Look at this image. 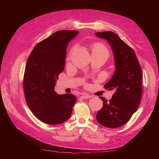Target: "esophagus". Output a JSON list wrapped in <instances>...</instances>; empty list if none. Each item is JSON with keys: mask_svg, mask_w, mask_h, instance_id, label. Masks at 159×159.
<instances>
[{"mask_svg": "<svg viewBox=\"0 0 159 159\" xmlns=\"http://www.w3.org/2000/svg\"><path fill=\"white\" fill-rule=\"evenodd\" d=\"M81 97L83 99H89L91 98V96L88 93H82L81 94Z\"/></svg>", "mask_w": 159, "mask_h": 159, "instance_id": "34e87169", "label": "esophagus"}]
</instances>
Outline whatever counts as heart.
Returning <instances> with one entry per match:
<instances>
[{"instance_id": "obj_1", "label": "heart", "mask_w": 159, "mask_h": 159, "mask_svg": "<svg viewBox=\"0 0 159 159\" xmlns=\"http://www.w3.org/2000/svg\"><path fill=\"white\" fill-rule=\"evenodd\" d=\"M93 52H101L105 54L108 56V51L106 48L101 44H95L92 46V53Z\"/></svg>"}]
</instances>
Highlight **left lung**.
<instances>
[{"mask_svg": "<svg viewBox=\"0 0 159 159\" xmlns=\"http://www.w3.org/2000/svg\"><path fill=\"white\" fill-rule=\"evenodd\" d=\"M95 35L106 40L112 50L115 71L105 89L113 90L112 98H105L103 107L97 113L98 121L108 128H117L126 124L136 111L142 95V70L135 53L116 34L106 31Z\"/></svg>", "mask_w": 159, "mask_h": 159, "instance_id": "8db88e82", "label": "left lung"}]
</instances>
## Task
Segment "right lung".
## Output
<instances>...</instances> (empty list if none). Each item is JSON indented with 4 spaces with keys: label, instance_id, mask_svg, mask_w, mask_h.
<instances>
[{
    "label": "right lung",
    "instance_id": "add662e5",
    "mask_svg": "<svg viewBox=\"0 0 159 159\" xmlns=\"http://www.w3.org/2000/svg\"><path fill=\"white\" fill-rule=\"evenodd\" d=\"M75 30L52 34L34 48L26 62L24 90L26 103L41 121L58 125L68 120L76 101L73 94L54 91L58 75L64 70L68 43L78 34Z\"/></svg>",
    "mask_w": 159,
    "mask_h": 159
}]
</instances>
